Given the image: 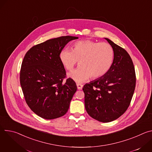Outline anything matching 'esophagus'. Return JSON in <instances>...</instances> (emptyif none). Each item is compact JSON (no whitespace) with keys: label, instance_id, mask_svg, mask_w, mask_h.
<instances>
[{"label":"esophagus","instance_id":"obj_1","mask_svg":"<svg viewBox=\"0 0 152 152\" xmlns=\"http://www.w3.org/2000/svg\"><path fill=\"white\" fill-rule=\"evenodd\" d=\"M77 85V89L78 90H82V88H83V85L80 84V83H77L76 84Z\"/></svg>","mask_w":152,"mask_h":152}]
</instances>
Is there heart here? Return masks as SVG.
<instances>
[{
    "instance_id": "obj_1",
    "label": "heart",
    "mask_w": 152,
    "mask_h": 152,
    "mask_svg": "<svg viewBox=\"0 0 152 152\" xmlns=\"http://www.w3.org/2000/svg\"><path fill=\"white\" fill-rule=\"evenodd\" d=\"M59 58L67 70H72L79 61L80 66L68 73V76L76 82H82L91 76L93 79L100 77L109 70L114 51L106 42L84 39L75 42L72 50L67 48L62 49Z\"/></svg>"
}]
</instances>
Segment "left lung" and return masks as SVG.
<instances>
[{
	"label": "left lung",
	"mask_w": 152,
	"mask_h": 152,
	"mask_svg": "<svg viewBox=\"0 0 152 152\" xmlns=\"http://www.w3.org/2000/svg\"><path fill=\"white\" fill-rule=\"evenodd\" d=\"M113 48L114 59L111 67L103 76L86 83L85 110L92 118L107 123L122 115L131 103L136 84L132 60L123 48L105 38Z\"/></svg>",
	"instance_id": "obj_1"
}]
</instances>
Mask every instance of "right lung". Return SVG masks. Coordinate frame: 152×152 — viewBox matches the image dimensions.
Segmentation results:
<instances>
[{
  "label": "right lung",
  "mask_w": 152,
  "mask_h": 152,
  "mask_svg": "<svg viewBox=\"0 0 152 152\" xmlns=\"http://www.w3.org/2000/svg\"><path fill=\"white\" fill-rule=\"evenodd\" d=\"M77 37L62 36L31 48L20 70V81L26 103L37 115L46 120L59 118L69 110L77 90L75 82L66 78L59 55L67 43Z\"/></svg>",
  "instance_id": "add662e5"
}]
</instances>
